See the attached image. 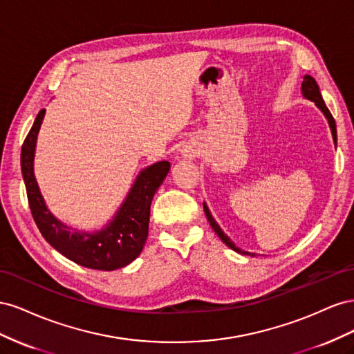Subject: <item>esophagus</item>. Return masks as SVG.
<instances>
[{"instance_id": "esophagus-1", "label": "esophagus", "mask_w": 354, "mask_h": 354, "mask_svg": "<svg viewBox=\"0 0 354 354\" xmlns=\"http://www.w3.org/2000/svg\"><path fill=\"white\" fill-rule=\"evenodd\" d=\"M185 156H189V158H195V156H198V151H196V149H187V151H186V149H185Z\"/></svg>"}]
</instances>
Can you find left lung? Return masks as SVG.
Segmentation results:
<instances>
[{
  "label": "left lung",
  "mask_w": 354,
  "mask_h": 354,
  "mask_svg": "<svg viewBox=\"0 0 354 354\" xmlns=\"http://www.w3.org/2000/svg\"><path fill=\"white\" fill-rule=\"evenodd\" d=\"M301 93H303V95H304V97H306L307 100H310V102H315L317 108L324 112L325 118L328 120L329 128H330L332 138H334V143L337 145V127H335V120H334V116L330 115L329 109L326 108V104H325V102H324V99H322V94H320V91H319V85H317V82L315 81V78H313V77H310V75H304V77H303ZM203 211H205V216H207V218H208V221H209V224H211L212 230L218 234V238H220L224 243H226V245L229 246V248H232L233 251H236V252H239V254L254 257V254H251V252H248V251H242L241 248H238V246L234 245V243L230 241V238L227 236L226 233H224V232L221 230V227L218 226L217 221L214 220V217L211 216V212H209V209H208V207H207V203H205V202H203Z\"/></svg>",
  "instance_id": "8db88e82"
}]
</instances>
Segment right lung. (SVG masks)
<instances>
[{
	"label": "right lung",
	"mask_w": 354,
	"mask_h": 354,
	"mask_svg": "<svg viewBox=\"0 0 354 354\" xmlns=\"http://www.w3.org/2000/svg\"><path fill=\"white\" fill-rule=\"evenodd\" d=\"M44 115L46 109H41L20 153L29 208L41 234L62 255L88 269L111 272L128 266L143 250L149 233L151 203L168 174L169 162L159 160L140 171L122 205L106 227L94 233L72 232L48 211L34 176L37 137Z\"/></svg>",
	"instance_id": "1"
}]
</instances>
